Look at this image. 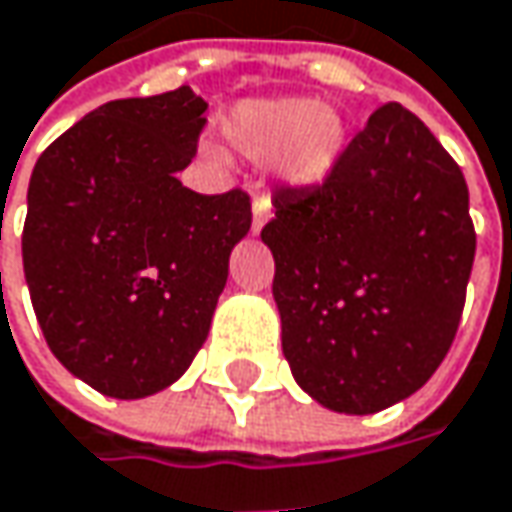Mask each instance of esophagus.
Segmentation results:
<instances>
[{"mask_svg": "<svg viewBox=\"0 0 512 512\" xmlns=\"http://www.w3.org/2000/svg\"><path fill=\"white\" fill-rule=\"evenodd\" d=\"M270 218V198L265 192H256L253 195V233H259Z\"/></svg>", "mask_w": 512, "mask_h": 512, "instance_id": "34e87169", "label": "esophagus"}]
</instances>
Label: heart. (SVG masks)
I'll list each match as a JSON object with an SVG mask.
<instances>
[{
    "mask_svg": "<svg viewBox=\"0 0 512 512\" xmlns=\"http://www.w3.org/2000/svg\"><path fill=\"white\" fill-rule=\"evenodd\" d=\"M230 149L250 161H276L282 178L311 184L343 152V120L311 97L244 100L221 120Z\"/></svg>",
    "mask_w": 512,
    "mask_h": 512,
    "instance_id": "obj_1",
    "label": "heart"
}]
</instances>
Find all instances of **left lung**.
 I'll use <instances>...</instances> for the list:
<instances>
[{"label": "left lung", "instance_id": "1", "mask_svg": "<svg viewBox=\"0 0 512 512\" xmlns=\"http://www.w3.org/2000/svg\"><path fill=\"white\" fill-rule=\"evenodd\" d=\"M273 207L262 239L296 383L348 415L418 392L455 340L475 259L455 158L386 103L322 181L276 190Z\"/></svg>", "mask_w": 512, "mask_h": 512}]
</instances>
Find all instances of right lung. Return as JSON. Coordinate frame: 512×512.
I'll use <instances>...</instances> for the list:
<instances>
[{
    "label": "right lung",
    "instance_id": "obj_1",
    "mask_svg": "<svg viewBox=\"0 0 512 512\" xmlns=\"http://www.w3.org/2000/svg\"><path fill=\"white\" fill-rule=\"evenodd\" d=\"M207 103L190 89L112 100L39 155L22 265L54 357L109 397L167 389L207 340L250 195H198Z\"/></svg>",
    "mask_w": 512,
    "mask_h": 512
}]
</instances>
